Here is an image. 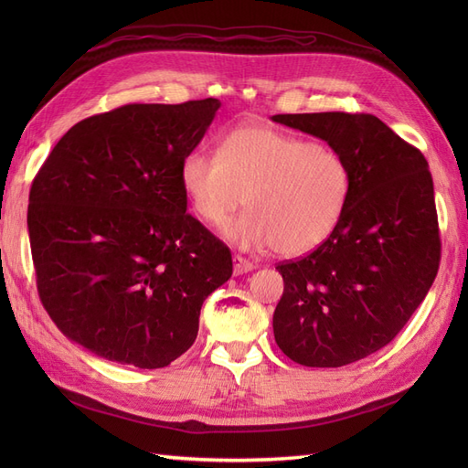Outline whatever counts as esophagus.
I'll return each mask as SVG.
<instances>
[{"label": "esophagus", "instance_id": "1", "mask_svg": "<svg viewBox=\"0 0 468 468\" xmlns=\"http://www.w3.org/2000/svg\"><path fill=\"white\" fill-rule=\"evenodd\" d=\"M232 261H234V275H244V273H250V271H253V269H256V265H253L251 261H248L242 256H234Z\"/></svg>", "mask_w": 468, "mask_h": 468}]
</instances>
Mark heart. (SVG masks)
Instances as JSON below:
<instances>
[{
    "label": "heart",
    "mask_w": 468,
    "mask_h": 468,
    "mask_svg": "<svg viewBox=\"0 0 468 468\" xmlns=\"http://www.w3.org/2000/svg\"><path fill=\"white\" fill-rule=\"evenodd\" d=\"M179 183L195 215L215 229L248 205L246 215L222 230L234 246H273L294 258L334 234L349 205L353 174L337 150L253 122L226 134L218 155L187 154Z\"/></svg>",
    "instance_id": "1"
}]
</instances>
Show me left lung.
I'll return each mask as SVG.
<instances>
[{"label":"left lung","instance_id":"1","mask_svg":"<svg viewBox=\"0 0 468 468\" xmlns=\"http://www.w3.org/2000/svg\"><path fill=\"white\" fill-rule=\"evenodd\" d=\"M275 122L313 134L351 165L349 205L310 256L277 265L279 349L306 367H344L385 347L433 285L441 256L423 154L375 115L303 112Z\"/></svg>","mask_w":468,"mask_h":468}]
</instances>
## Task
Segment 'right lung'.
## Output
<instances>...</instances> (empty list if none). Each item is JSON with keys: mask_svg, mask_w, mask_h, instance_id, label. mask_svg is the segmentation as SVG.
<instances>
[{"mask_svg": "<svg viewBox=\"0 0 468 468\" xmlns=\"http://www.w3.org/2000/svg\"><path fill=\"white\" fill-rule=\"evenodd\" d=\"M218 99L124 105L74 124L37 174L27 224L37 287L58 330L97 357L160 369L199 332L232 256L187 215L183 158Z\"/></svg>", "mask_w": 468, "mask_h": 468, "instance_id": "add662e5", "label": "right lung"}]
</instances>
